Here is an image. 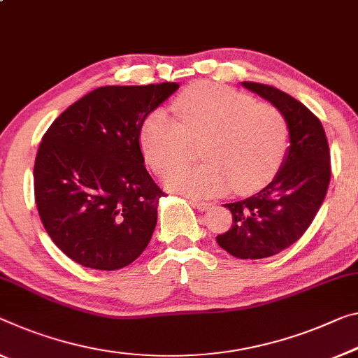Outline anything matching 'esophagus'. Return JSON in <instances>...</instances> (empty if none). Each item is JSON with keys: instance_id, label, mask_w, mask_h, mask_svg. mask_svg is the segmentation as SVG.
I'll return each mask as SVG.
<instances>
[{"instance_id": "34e87169", "label": "esophagus", "mask_w": 358, "mask_h": 358, "mask_svg": "<svg viewBox=\"0 0 358 358\" xmlns=\"http://www.w3.org/2000/svg\"><path fill=\"white\" fill-rule=\"evenodd\" d=\"M190 203H192V206H194L195 210H198V211H206L208 208L211 206L210 203H206V201H201V200H190Z\"/></svg>"}]
</instances>
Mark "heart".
Returning <instances> with one entry per match:
<instances>
[{
	"label": "heart",
	"mask_w": 358,
	"mask_h": 358,
	"mask_svg": "<svg viewBox=\"0 0 358 358\" xmlns=\"http://www.w3.org/2000/svg\"><path fill=\"white\" fill-rule=\"evenodd\" d=\"M179 120L158 108L142 123L141 148L164 187L206 198L259 190L278 171L288 150V124L271 103H255L243 92L217 83H196L176 101ZM203 141L198 167H178L189 142Z\"/></svg>",
	"instance_id": "obj_1"
}]
</instances>
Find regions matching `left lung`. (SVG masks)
Wrapping results in <instances>:
<instances>
[{"mask_svg": "<svg viewBox=\"0 0 358 358\" xmlns=\"http://www.w3.org/2000/svg\"><path fill=\"white\" fill-rule=\"evenodd\" d=\"M241 86L282 112L289 145L271 184L245 200L225 203L232 227L216 241L238 259H262L287 250L309 229L328 190L329 148L320 120L304 103L267 85Z\"/></svg>", "mask_w": 358, "mask_h": 358, "instance_id": "8db88e82", "label": "left lung"}]
</instances>
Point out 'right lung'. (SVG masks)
<instances>
[{
    "instance_id": "obj_1",
    "label": "right lung",
    "mask_w": 358,
    "mask_h": 358,
    "mask_svg": "<svg viewBox=\"0 0 358 358\" xmlns=\"http://www.w3.org/2000/svg\"><path fill=\"white\" fill-rule=\"evenodd\" d=\"M178 90V83L97 87L43 136L35 201L48 235L70 259L117 271L147 248L164 194L144 166L141 128Z\"/></svg>"
}]
</instances>
